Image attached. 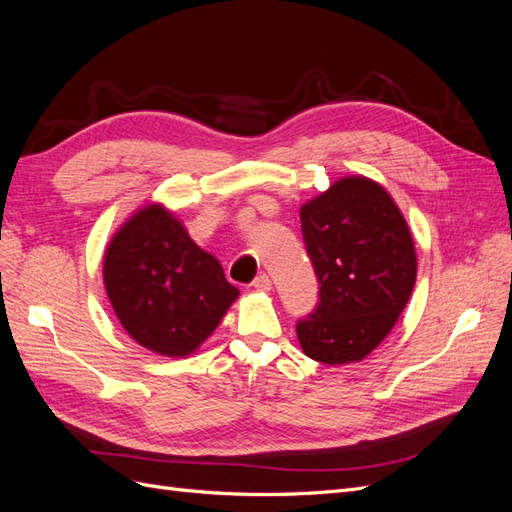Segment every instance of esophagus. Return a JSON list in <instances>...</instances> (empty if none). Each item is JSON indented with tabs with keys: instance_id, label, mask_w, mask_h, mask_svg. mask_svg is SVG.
Instances as JSON below:
<instances>
[{
	"instance_id": "esophagus-1",
	"label": "esophagus",
	"mask_w": 512,
	"mask_h": 512,
	"mask_svg": "<svg viewBox=\"0 0 512 512\" xmlns=\"http://www.w3.org/2000/svg\"><path fill=\"white\" fill-rule=\"evenodd\" d=\"M252 286H254L256 290H262V292H269V290H271V277H269V275H265V273H262V275H258V277H256V280L252 282Z\"/></svg>"
}]
</instances>
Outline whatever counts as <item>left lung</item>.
<instances>
[{
    "mask_svg": "<svg viewBox=\"0 0 512 512\" xmlns=\"http://www.w3.org/2000/svg\"><path fill=\"white\" fill-rule=\"evenodd\" d=\"M301 230L320 301L297 322L299 344L327 365L361 361L391 333L412 294L410 228L380 183L344 177L301 207Z\"/></svg>",
    "mask_w": 512,
    "mask_h": 512,
    "instance_id": "obj_1",
    "label": "left lung"
}]
</instances>
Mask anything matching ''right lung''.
Instances as JSON below:
<instances>
[{
  "label": "right lung",
  "mask_w": 512,
  "mask_h": 512,
  "mask_svg": "<svg viewBox=\"0 0 512 512\" xmlns=\"http://www.w3.org/2000/svg\"><path fill=\"white\" fill-rule=\"evenodd\" d=\"M102 273L121 327L164 356L192 354L239 297L220 260L200 250L162 205L136 211L115 232Z\"/></svg>",
  "instance_id": "1"
}]
</instances>
